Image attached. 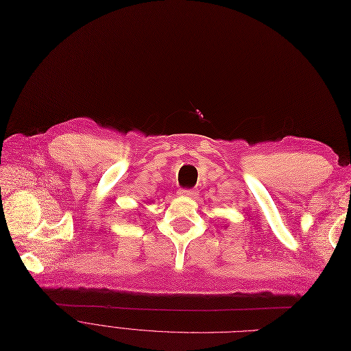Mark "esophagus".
<instances>
[{
	"label": "esophagus",
	"mask_w": 351,
	"mask_h": 351,
	"mask_svg": "<svg viewBox=\"0 0 351 351\" xmlns=\"http://www.w3.org/2000/svg\"><path fill=\"white\" fill-rule=\"evenodd\" d=\"M180 194H181V195H186V197H190V198H195L197 194H198V191L194 190V189H182V190L180 191Z\"/></svg>",
	"instance_id": "34e87169"
}]
</instances>
